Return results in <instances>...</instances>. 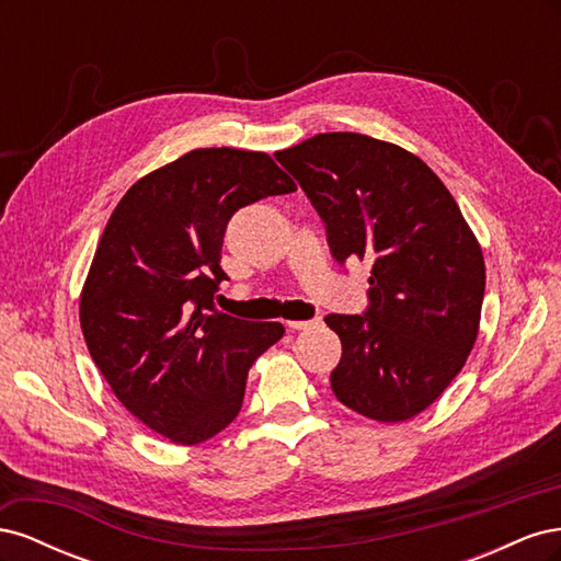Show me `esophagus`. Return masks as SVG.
<instances>
[{"mask_svg": "<svg viewBox=\"0 0 561 561\" xmlns=\"http://www.w3.org/2000/svg\"><path fill=\"white\" fill-rule=\"evenodd\" d=\"M320 322V318H311V320H287V328L290 330H311Z\"/></svg>", "mask_w": 561, "mask_h": 561, "instance_id": "obj_1", "label": "esophagus"}]
</instances>
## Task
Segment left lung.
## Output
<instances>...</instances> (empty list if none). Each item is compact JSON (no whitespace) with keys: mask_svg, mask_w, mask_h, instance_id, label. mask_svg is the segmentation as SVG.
Returning <instances> with one entry per match:
<instances>
[{"mask_svg":"<svg viewBox=\"0 0 561 561\" xmlns=\"http://www.w3.org/2000/svg\"><path fill=\"white\" fill-rule=\"evenodd\" d=\"M325 222L339 264L369 260L365 313L325 316L342 339L330 383L367 419L433 404L478 339L484 260L454 196L410 151L360 133H320L276 151Z\"/></svg>","mask_w":561,"mask_h":561,"instance_id":"left-lung-1","label":"left lung"}]
</instances>
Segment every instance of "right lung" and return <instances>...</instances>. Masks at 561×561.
I'll return each instance as SVG.
<instances>
[{"label":"right lung","mask_w":561,"mask_h":561,"mask_svg":"<svg viewBox=\"0 0 561 561\" xmlns=\"http://www.w3.org/2000/svg\"><path fill=\"white\" fill-rule=\"evenodd\" d=\"M297 184L264 151L194 149L118 201L81 293V332L114 396L175 445L239 416L248 369L285 334L215 309L236 210Z\"/></svg>","instance_id":"add662e5"}]
</instances>
